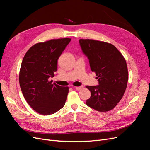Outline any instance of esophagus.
<instances>
[{
	"label": "esophagus",
	"mask_w": 150,
	"mask_h": 150,
	"mask_svg": "<svg viewBox=\"0 0 150 150\" xmlns=\"http://www.w3.org/2000/svg\"><path fill=\"white\" fill-rule=\"evenodd\" d=\"M83 88H84L83 86H77V87L75 88V89H76V90L79 91V90H81Z\"/></svg>",
	"instance_id": "1"
}]
</instances>
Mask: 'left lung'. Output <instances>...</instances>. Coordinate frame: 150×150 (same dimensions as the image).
<instances>
[{"label":"left lung","mask_w":150,"mask_h":150,"mask_svg":"<svg viewBox=\"0 0 150 150\" xmlns=\"http://www.w3.org/2000/svg\"><path fill=\"white\" fill-rule=\"evenodd\" d=\"M79 44L99 81L96 86H86L91 94L86 105L99 112L110 111L120 101L127 87L128 71L125 59L110 43L80 39Z\"/></svg>","instance_id":"obj_1"}]
</instances>
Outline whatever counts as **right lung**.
<instances>
[{
	"mask_svg": "<svg viewBox=\"0 0 150 150\" xmlns=\"http://www.w3.org/2000/svg\"><path fill=\"white\" fill-rule=\"evenodd\" d=\"M71 39H51L32 46L22 60L19 84L23 96L34 111L52 115L64 106L69 88L52 83L57 60Z\"/></svg>",
	"mask_w": 150,
	"mask_h": 150,
	"instance_id": "right-lung-1",
	"label": "right lung"
}]
</instances>
